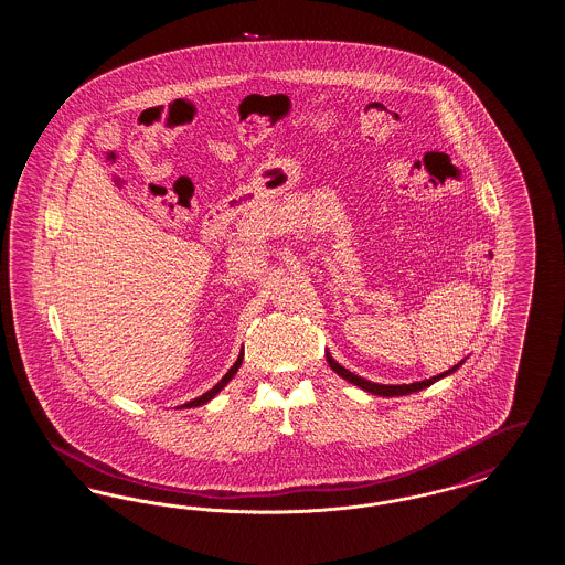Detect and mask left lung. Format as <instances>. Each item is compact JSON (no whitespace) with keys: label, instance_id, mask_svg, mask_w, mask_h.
I'll return each mask as SVG.
<instances>
[{"label":"left lung","instance_id":"left-lung-1","mask_svg":"<svg viewBox=\"0 0 565 565\" xmlns=\"http://www.w3.org/2000/svg\"><path fill=\"white\" fill-rule=\"evenodd\" d=\"M326 360H328V364H330V369L337 373L339 376H343V379H348L350 383L353 385H358V387H362L364 392H371V394H375V396H406V394H413V392H419V390H426V387H430L431 383H436L438 379H443V376L451 375V373H456L457 369L461 366V362L456 364L454 369H449V371H445V373H440V375L431 376V379H424V381H417V383H403V385H381V383H373V381H369V379H362V376L353 375L351 371H348L345 366H341L337 360H332V355L326 351Z\"/></svg>","mask_w":565,"mask_h":565}]
</instances>
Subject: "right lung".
Here are the masks:
<instances>
[{"instance_id": "right-lung-1", "label": "right lung", "mask_w": 565, "mask_h": 565, "mask_svg": "<svg viewBox=\"0 0 565 565\" xmlns=\"http://www.w3.org/2000/svg\"><path fill=\"white\" fill-rule=\"evenodd\" d=\"M243 362V351L239 353V358H237V362L231 366V371L226 373V375L222 376L217 383H215L214 387L210 390V392H205L203 396H199V398H194V401H190V403L182 404V408H192V406H201V404L210 403L212 398H214L215 394H220L222 390H224V385L235 376V373L239 371V366H242Z\"/></svg>"}]
</instances>
